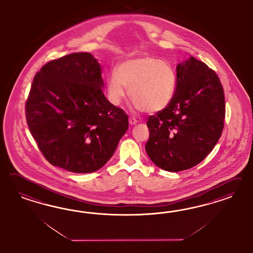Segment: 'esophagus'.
Returning <instances> with one entry per match:
<instances>
[{
    "label": "esophagus",
    "mask_w": 253,
    "mask_h": 253,
    "mask_svg": "<svg viewBox=\"0 0 253 253\" xmlns=\"http://www.w3.org/2000/svg\"><path fill=\"white\" fill-rule=\"evenodd\" d=\"M129 123H130V125H135V124L137 123V120H135V119L132 118V117H130V118H129Z\"/></svg>",
    "instance_id": "1"
}]
</instances>
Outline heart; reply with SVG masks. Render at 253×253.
<instances>
[{
	"instance_id": "obj_1",
	"label": "heart",
	"mask_w": 253,
	"mask_h": 253,
	"mask_svg": "<svg viewBox=\"0 0 253 253\" xmlns=\"http://www.w3.org/2000/svg\"><path fill=\"white\" fill-rule=\"evenodd\" d=\"M176 78L166 62L152 56H142L122 63L117 73L107 80V93L114 105L125 97L127 89L139 109L158 112L166 108L173 98Z\"/></svg>"
}]
</instances>
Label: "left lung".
Returning a JSON list of instances; mask_svg holds the SVG:
<instances>
[{
	"instance_id": "8db88e82",
	"label": "left lung",
	"mask_w": 253,
	"mask_h": 253,
	"mask_svg": "<svg viewBox=\"0 0 253 253\" xmlns=\"http://www.w3.org/2000/svg\"><path fill=\"white\" fill-rule=\"evenodd\" d=\"M176 86L168 107L149 116L146 151L167 171L198 165L222 135L224 92L219 77L204 62L191 56L178 64Z\"/></svg>"
}]
</instances>
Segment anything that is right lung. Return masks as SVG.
Segmentation results:
<instances>
[{
	"label": "right lung",
	"instance_id": "obj_1",
	"mask_svg": "<svg viewBox=\"0 0 253 253\" xmlns=\"http://www.w3.org/2000/svg\"><path fill=\"white\" fill-rule=\"evenodd\" d=\"M99 63L74 53L46 63L34 76L26 119L39 149L52 165L92 172L115 152L128 116L106 98Z\"/></svg>",
	"mask_w": 253,
	"mask_h": 253
}]
</instances>
